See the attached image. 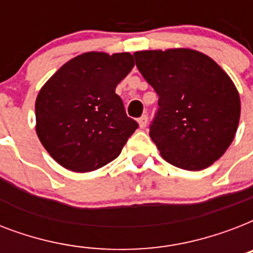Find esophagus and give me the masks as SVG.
<instances>
[{
  "mask_svg": "<svg viewBox=\"0 0 253 253\" xmlns=\"http://www.w3.org/2000/svg\"><path fill=\"white\" fill-rule=\"evenodd\" d=\"M147 122H148V117H147V115H142V117L138 119L139 127H140V128H144V127L147 126Z\"/></svg>",
  "mask_w": 253,
  "mask_h": 253,
  "instance_id": "esophagus-1",
  "label": "esophagus"
}]
</instances>
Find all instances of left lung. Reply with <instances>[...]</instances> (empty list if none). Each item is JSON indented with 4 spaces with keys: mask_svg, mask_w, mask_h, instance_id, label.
<instances>
[{
    "mask_svg": "<svg viewBox=\"0 0 253 253\" xmlns=\"http://www.w3.org/2000/svg\"><path fill=\"white\" fill-rule=\"evenodd\" d=\"M139 72L159 95L150 136L169 164L186 170L210 167L235 138L240 97L227 73L190 48L136 51Z\"/></svg>",
    "mask_w": 253,
    "mask_h": 253,
    "instance_id": "obj_1",
    "label": "left lung"
}]
</instances>
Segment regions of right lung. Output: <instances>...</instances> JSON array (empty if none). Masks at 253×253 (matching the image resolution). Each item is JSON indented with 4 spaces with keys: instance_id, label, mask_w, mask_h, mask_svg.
Returning <instances> with one entry per match:
<instances>
[{
    "instance_id": "obj_1",
    "label": "right lung",
    "mask_w": 253,
    "mask_h": 253,
    "mask_svg": "<svg viewBox=\"0 0 253 253\" xmlns=\"http://www.w3.org/2000/svg\"><path fill=\"white\" fill-rule=\"evenodd\" d=\"M128 52L81 53L49 77L35 101L37 135L68 170L91 172L117 159L138 123L115 87L134 68Z\"/></svg>"
}]
</instances>
